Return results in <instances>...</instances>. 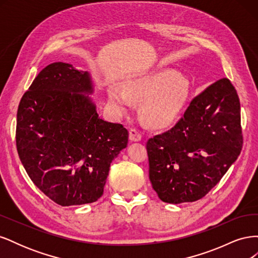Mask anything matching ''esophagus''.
Returning a JSON list of instances; mask_svg holds the SVG:
<instances>
[{"label":"esophagus","mask_w":258,"mask_h":258,"mask_svg":"<svg viewBox=\"0 0 258 258\" xmlns=\"http://www.w3.org/2000/svg\"><path fill=\"white\" fill-rule=\"evenodd\" d=\"M129 139L131 141H140L142 139V135L137 128H131L129 131Z\"/></svg>","instance_id":"1"}]
</instances>
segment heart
Here are the masks:
<instances>
[{
  "mask_svg": "<svg viewBox=\"0 0 258 258\" xmlns=\"http://www.w3.org/2000/svg\"><path fill=\"white\" fill-rule=\"evenodd\" d=\"M110 102L119 110L132 105V98L143 100L142 113L154 127L172 121L184 107L188 89L184 81L170 70H158L128 81L126 87L113 85L107 90Z\"/></svg>",
  "mask_w": 258,
  "mask_h": 258,
  "instance_id": "heart-1",
  "label": "heart"
}]
</instances>
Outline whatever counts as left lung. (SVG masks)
Listing matches in <instances>:
<instances>
[{"label": "left lung", "instance_id": "8db88e82", "mask_svg": "<svg viewBox=\"0 0 258 258\" xmlns=\"http://www.w3.org/2000/svg\"><path fill=\"white\" fill-rule=\"evenodd\" d=\"M242 144L239 97L224 77L195 97L172 128L147 140L154 190L168 204L204 198L236 161Z\"/></svg>", "mask_w": 258, "mask_h": 258}]
</instances>
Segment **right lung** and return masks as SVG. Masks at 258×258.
Listing matches in <instances>:
<instances>
[{"label":"right lung","instance_id":"add662e5","mask_svg":"<svg viewBox=\"0 0 258 258\" xmlns=\"http://www.w3.org/2000/svg\"><path fill=\"white\" fill-rule=\"evenodd\" d=\"M87 72L64 62L44 68L17 111L19 158L34 185L62 207L91 204L103 195L112 160L128 130L101 119L88 96Z\"/></svg>","mask_w":258,"mask_h":258}]
</instances>
